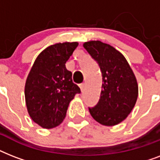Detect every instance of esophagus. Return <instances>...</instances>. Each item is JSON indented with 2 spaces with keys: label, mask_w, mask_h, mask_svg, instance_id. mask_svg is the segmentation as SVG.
I'll list each match as a JSON object with an SVG mask.
<instances>
[{
  "label": "esophagus",
  "mask_w": 160,
  "mask_h": 160,
  "mask_svg": "<svg viewBox=\"0 0 160 160\" xmlns=\"http://www.w3.org/2000/svg\"><path fill=\"white\" fill-rule=\"evenodd\" d=\"M85 83H82V84H80V90H82V91L84 90H85Z\"/></svg>",
  "instance_id": "obj_1"
}]
</instances>
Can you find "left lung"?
<instances>
[{
  "mask_svg": "<svg viewBox=\"0 0 160 160\" xmlns=\"http://www.w3.org/2000/svg\"><path fill=\"white\" fill-rule=\"evenodd\" d=\"M83 46L97 61L102 73L100 100L89 108L90 114L102 125H116L126 119L135 105L139 95L136 77L125 57L109 44L90 41Z\"/></svg>",
  "mask_w": 160,
  "mask_h": 160,
  "instance_id": "8db88e82",
  "label": "left lung"
}]
</instances>
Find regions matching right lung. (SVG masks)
Returning a JSON list of instances; mask_svg holds the SVG:
<instances>
[{
	"label": "right lung",
	"mask_w": 160,
	"mask_h": 160,
	"mask_svg": "<svg viewBox=\"0 0 160 160\" xmlns=\"http://www.w3.org/2000/svg\"><path fill=\"white\" fill-rule=\"evenodd\" d=\"M78 45L64 42L49 46L36 57L29 72L25 85L26 108L31 119L44 129L61 124L70 102L80 93L65 67Z\"/></svg>",
	"instance_id": "obj_1"
}]
</instances>
